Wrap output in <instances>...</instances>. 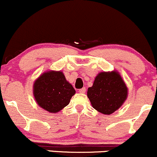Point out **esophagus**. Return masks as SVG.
Masks as SVG:
<instances>
[{
    "mask_svg": "<svg viewBox=\"0 0 157 157\" xmlns=\"http://www.w3.org/2000/svg\"><path fill=\"white\" fill-rule=\"evenodd\" d=\"M79 93H85V92H86V88L85 87H83V88H82V89H80L79 90Z\"/></svg>",
    "mask_w": 157,
    "mask_h": 157,
    "instance_id": "1",
    "label": "esophagus"
}]
</instances>
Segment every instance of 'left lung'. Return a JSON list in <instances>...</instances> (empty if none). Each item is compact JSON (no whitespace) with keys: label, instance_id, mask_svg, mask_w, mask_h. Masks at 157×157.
I'll return each mask as SVG.
<instances>
[{"label":"left lung","instance_id":"1","mask_svg":"<svg viewBox=\"0 0 157 157\" xmlns=\"http://www.w3.org/2000/svg\"><path fill=\"white\" fill-rule=\"evenodd\" d=\"M128 91L118 71L101 72L95 78L93 85L88 88L87 97L98 112L111 115L126 101Z\"/></svg>","mask_w":157,"mask_h":157}]
</instances>
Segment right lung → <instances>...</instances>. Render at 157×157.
I'll use <instances>...</instances> for the list:
<instances>
[{"instance_id":"1","label":"right lung","mask_w":157,"mask_h":157,"mask_svg":"<svg viewBox=\"0 0 157 157\" xmlns=\"http://www.w3.org/2000/svg\"><path fill=\"white\" fill-rule=\"evenodd\" d=\"M75 90L66 80L63 72L47 71L34 81L33 94L39 106L57 113L69 104Z\"/></svg>"}]
</instances>
